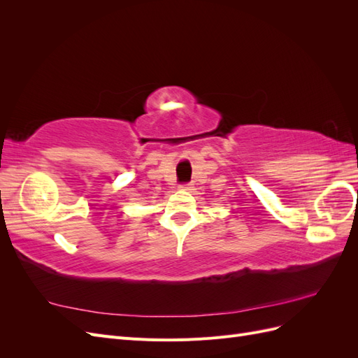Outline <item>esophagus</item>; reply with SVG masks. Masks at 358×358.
Masks as SVG:
<instances>
[{
  "mask_svg": "<svg viewBox=\"0 0 358 358\" xmlns=\"http://www.w3.org/2000/svg\"><path fill=\"white\" fill-rule=\"evenodd\" d=\"M180 189H185V191H191L192 189V185L191 183H182V185H179Z\"/></svg>",
  "mask_w": 358,
  "mask_h": 358,
  "instance_id": "esophagus-1",
  "label": "esophagus"
}]
</instances>
